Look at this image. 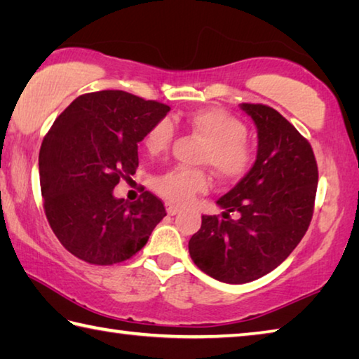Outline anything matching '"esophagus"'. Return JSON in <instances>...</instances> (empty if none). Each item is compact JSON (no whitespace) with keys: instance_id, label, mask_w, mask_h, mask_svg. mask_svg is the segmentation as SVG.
I'll return each mask as SVG.
<instances>
[{"instance_id":"obj_1","label":"esophagus","mask_w":359,"mask_h":359,"mask_svg":"<svg viewBox=\"0 0 359 359\" xmlns=\"http://www.w3.org/2000/svg\"><path fill=\"white\" fill-rule=\"evenodd\" d=\"M166 212H168V215H175V214H179V208L172 203H166Z\"/></svg>"}]
</instances>
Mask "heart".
Masks as SVG:
<instances>
[{
  "label": "heart",
  "instance_id": "1",
  "mask_svg": "<svg viewBox=\"0 0 359 359\" xmlns=\"http://www.w3.org/2000/svg\"><path fill=\"white\" fill-rule=\"evenodd\" d=\"M193 135L208 142L203 163L210 165L223 179H239L252 166L253 151L247 144V126L241 118L223 109L208 107L190 112L184 118ZM174 125L161 118L149 130L144 145L149 154L166 151L174 141ZM208 174L199 169L175 168L156 180V191L175 204H188L199 193L209 190Z\"/></svg>",
  "mask_w": 359,
  "mask_h": 359
}]
</instances>
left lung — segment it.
<instances>
[{
	"instance_id": "obj_1",
	"label": "left lung",
	"mask_w": 359,
	"mask_h": 359,
	"mask_svg": "<svg viewBox=\"0 0 359 359\" xmlns=\"http://www.w3.org/2000/svg\"><path fill=\"white\" fill-rule=\"evenodd\" d=\"M258 131L250 171L218 199L223 218L203 215L191 236L193 263L224 283H247L288 258L311 224L318 168L311 144L276 109L242 102ZM238 211L240 218H229Z\"/></svg>"
}]
</instances>
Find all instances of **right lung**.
Returning a JSON list of instances; mask_svg holds the SVG:
<instances>
[{
  "label": "right lung",
  "instance_id": "1",
  "mask_svg": "<svg viewBox=\"0 0 359 359\" xmlns=\"http://www.w3.org/2000/svg\"><path fill=\"white\" fill-rule=\"evenodd\" d=\"M171 107L121 90L76 98L53 121L39 150L41 193L62 245L90 264L130 259L166 215L150 191L135 203L114 196L139 166L137 144Z\"/></svg>",
  "mask_w": 359,
  "mask_h": 359
}]
</instances>
